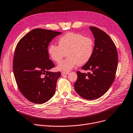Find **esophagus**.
Wrapping results in <instances>:
<instances>
[{
    "mask_svg": "<svg viewBox=\"0 0 133 133\" xmlns=\"http://www.w3.org/2000/svg\"><path fill=\"white\" fill-rule=\"evenodd\" d=\"M69 73L68 72H63L61 73V74H62V75H67V74H68Z\"/></svg>",
    "mask_w": 133,
    "mask_h": 133,
    "instance_id": "esophagus-1",
    "label": "esophagus"
}]
</instances>
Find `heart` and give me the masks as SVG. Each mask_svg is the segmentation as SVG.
Segmentation results:
<instances>
[{"label":"heart","mask_w":133,"mask_h":133,"mask_svg":"<svg viewBox=\"0 0 133 133\" xmlns=\"http://www.w3.org/2000/svg\"><path fill=\"white\" fill-rule=\"evenodd\" d=\"M59 45L51 44L48 48L49 54L53 61L59 63L66 56L68 57L58 65L61 71H68L76 65H83L91 59L94 48L92 39L79 33L69 32L58 40Z\"/></svg>","instance_id":"1"}]
</instances>
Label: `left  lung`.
I'll return each mask as SVG.
<instances>
[{"label":"left lung","mask_w":133,"mask_h":133,"mask_svg":"<svg viewBox=\"0 0 133 133\" xmlns=\"http://www.w3.org/2000/svg\"><path fill=\"white\" fill-rule=\"evenodd\" d=\"M89 28L95 39L94 52L90 60L81 68L90 72H77L74 89L83 98L94 100L104 95L111 86L118 59L116 45L109 35L95 26Z\"/></svg>","instance_id":"obj_1"}]
</instances>
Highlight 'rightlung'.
Listing matches in <instances>:
<instances>
[{"label": "right lung", "instance_id": "1", "mask_svg": "<svg viewBox=\"0 0 133 133\" xmlns=\"http://www.w3.org/2000/svg\"><path fill=\"white\" fill-rule=\"evenodd\" d=\"M61 32L40 28L26 34L17 43L13 58V72L16 84L30 102L43 104L56 92L60 72H51L54 67L49 59L50 42Z\"/></svg>", "mask_w": 133, "mask_h": 133}]
</instances>
